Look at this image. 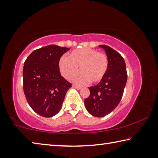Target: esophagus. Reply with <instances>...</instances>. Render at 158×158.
Wrapping results in <instances>:
<instances>
[{"instance_id": "34e87169", "label": "esophagus", "mask_w": 158, "mask_h": 158, "mask_svg": "<svg viewBox=\"0 0 158 158\" xmlns=\"http://www.w3.org/2000/svg\"><path fill=\"white\" fill-rule=\"evenodd\" d=\"M73 88H75V89H77V90H80V89H81V86H79V85H75V84H73Z\"/></svg>"}]
</instances>
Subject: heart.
Wrapping results in <instances>:
<instances>
[{
	"mask_svg": "<svg viewBox=\"0 0 158 158\" xmlns=\"http://www.w3.org/2000/svg\"><path fill=\"white\" fill-rule=\"evenodd\" d=\"M108 58L105 54L90 48H83L72 52L69 57L63 56L59 60V68L66 79L73 75L79 66L81 71L74 74L72 80L80 85L90 81L98 82L108 69Z\"/></svg>",
	"mask_w": 158,
	"mask_h": 158,
	"instance_id": "b5f03b06",
	"label": "heart"
}]
</instances>
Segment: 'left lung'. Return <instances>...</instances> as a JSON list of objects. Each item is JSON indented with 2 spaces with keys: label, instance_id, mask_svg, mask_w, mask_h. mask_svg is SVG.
<instances>
[{
  "label": "left lung",
  "instance_id": "8db88e82",
  "mask_svg": "<svg viewBox=\"0 0 158 158\" xmlns=\"http://www.w3.org/2000/svg\"><path fill=\"white\" fill-rule=\"evenodd\" d=\"M105 50L108 69L99 84L90 86V95L84 104L89 113L95 117H103L114 110L121 100L127 82L125 60L118 52L106 45H99Z\"/></svg>",
  "mask_w": 158,
  "mask_h": 158
}]
</instances>
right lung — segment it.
<instances>
[{
    "label": "right lung",
    "instance_id": "right-lung-1",
    "mask_svg": "<svg viewBox=\"0 0 158 158\" xmlns=\"http://www.w3.org/2000/svg\"><path fill=\"white\" fill-rule=\"evenodd\" d=\"M69 48L55 44L33 51L24 62L23 88L33 110L43 117H52L60 111L72 84L61 76L60 57Z\"/></svg>",
    "mask_w": 158,
    "mask_h": 158
}]
</instances>
